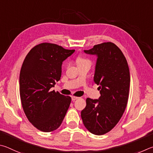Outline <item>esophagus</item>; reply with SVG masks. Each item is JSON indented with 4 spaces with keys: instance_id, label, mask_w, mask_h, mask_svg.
<instances>
[{
    "instance_id": "34e87169",
    "label": "esophagus",
    "mask_w": 153,
    "mask_h": 153,
    "mask_svg": "<svg viewBox=\"0 0 153 153\" xmlns=\"http://www.w3.org/2000/svg\"><path fill=\"white\" fill-rule=\"evenodd\" d=\"M79 97H76V96H72V101H75L76 100H77V99H79Z\"/></svg>"
}]
</instances>
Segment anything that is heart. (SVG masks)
<instances>
[{"label": "heart", "instance_id": "heart-1", "mask_svg": "<svg viewBox=\"0 0 153 153\" xmlns=\"http://www.w3.org/2000/svg\"><path fill=\"white\" fill-rule=\"evenodd\" d=\"M76 63L78 64V66L84 64H91V60L89 59L83 57V56H79L76 58Z\"/></svg>", "mask_w": 153, "mask_h": 153}]
</instances>
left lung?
Returning <instances> with one entry per match:
<instances>
[{
	"label": "left lung",
	"instance_id": "left-lung-1",
	"mask_svg": "<svg viewBox=\"0 0 153 153\" xmlns=\"http://www.w3.org/2000/svg\"><path fill=\"white\" fill-rule=\"evenodd\" d=\"M86 53L97 55L94 81L100 85L99 100L87 98L81 111L85 128L95 135H103L116 126L126 108L130 76L126 59L112 42L95 45Z\"/></svg>",
	"mask_w": 153,
	"mask_h": 153
}]
</instances>
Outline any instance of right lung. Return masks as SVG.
<instances>
[{"mask_svg":"<svg viewBox=\"0 0 153 153\" xmlns=\"http://www.w3.org/2000/svg\"><path fill=\"white\" fill-rule=\"evenodd\" d=\"M74 52L42 43L32 48L23 61L19 76L21 105L29 121L42 132L60 127L71 104L70 96L50 89L60 79L62 62Z\"/></svg>","mask_w":153,"mask_h":153,"instance_id":"add662e5","label":"right lung"}]
</instances>
